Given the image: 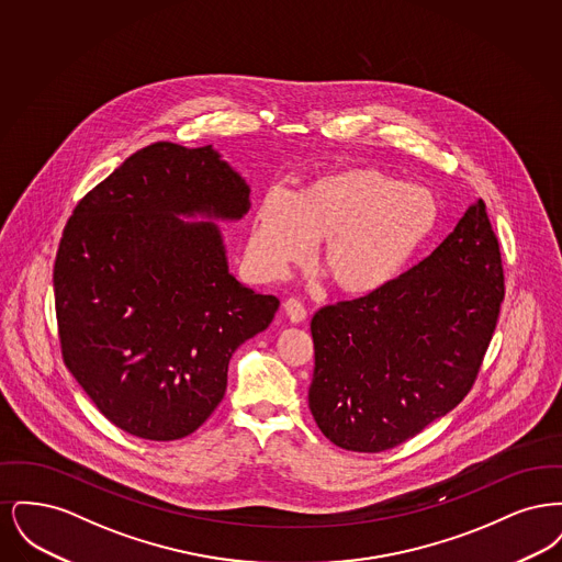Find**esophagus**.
<instances>
[{"mask_svg":"<svg viewBox=\"0 0 562 562\" xmlns=\"http://www.w3.org/2000/svg\"><path fill=\"white\" fill-rule=\"evenodd\" d=\"M284 310H286V316H289L294 324L305 322V318H307V310H305V305H303L299 299H286Z\"/></svg>","mask_w":562,"mask_h":562,"instance_id":"esophagus-1","label":"esophagus"}]
</instances>
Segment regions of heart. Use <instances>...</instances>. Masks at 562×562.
Segmentation results:
<instances>
[{"label": "heart", "mask_w": 562, "mask_h": 562, "mask_svg": "<svg viewBox=\"0 0 562 562\" xmlns=\"http://www.w3.org/2000/svg\"><path fill=\"white\" fill-rule=\"evenodd\" d=\"M428 189L374 168L318 177L294 198L269 191L250 229V255L269 276L307 259L321 241L318 269L339 293L360 296L392 282L436 227Z\"/></svg>", "instance_id": "obj_1"}]
</instances>
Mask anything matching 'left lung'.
<instances>
[{
  "mask_svg": "<svg viewBox=\"0 0 562 562\" xmlns=\"http://www.w3.org/2000/svg\"><path fill=\"white\" fill-rule=\"evenodd\" d=\"M504 294L499 241L479 200L424 261L322 307L310 385L322 434L346 451L381 453L447 415L479 376Z\"/></svg>",
  "mask_w": 562,
  "mask_h": 562,
  "instance_id": "1",
  "label": "left lung"
}]
</instances>
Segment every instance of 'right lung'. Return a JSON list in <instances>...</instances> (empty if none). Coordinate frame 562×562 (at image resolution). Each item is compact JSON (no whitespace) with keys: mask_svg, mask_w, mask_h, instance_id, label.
<instances>
[{"mask_svg":"<svg viewBox=\"0 0 562 562\" xmlns=\"http://www.w3.org/2000/svg\"><path fill=\"white\" fill-rule=\"evenodd\" d=\"M250 189L211 145L138 149L69 216L54 261L65 367L117 426L145 440L200 428L227 387V364L280 305L229 273L211 221L240 218Z\"/></svg>","mask_w":562,"mask_h":562,"instance_id":"add662e5","label":"right lung"}]
</instances>
